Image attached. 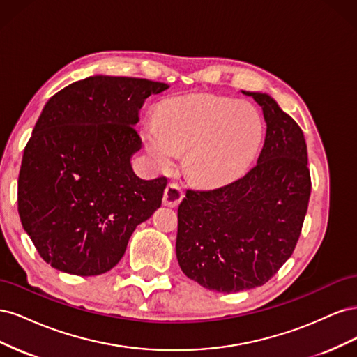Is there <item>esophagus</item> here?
I'll list each match as a JSON object with an SVG mask.
<instances>
[{
    "label": "esophagus",
    "mask_w": 357,
    "mask_h": 357,
    "mask_svg": "<svg viewBox=\"0 0 357 357\" xmlns=\"http://www.w3.org/2000/svg\"><path fill=\"white\" fill-rule=\"evenodd\" d=\"M183 190L177 186V185H168L164 190V198H162V202H164V205H167V207H177V205L181 202L183 199Z\"/></svg>",
    "instance_id": "34e87169"
}]
</instances>
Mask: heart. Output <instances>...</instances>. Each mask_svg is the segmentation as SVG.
Segmentation results:
<instances>
[{
    "label": "heart",
    "instance_id": "heart-1",
    "mask_svg": "<svg viewBox=\"0 0 357 357\" xmlns=\"http://www.w3.org/2000/svg\"><path fill=\"white\" fill-rule=\"evenodd\" d=\"M142 135L158 168H172L177 153H185L183 167L193 185L220 188L252 164L264 138V121L250 102L189 93L162 105L158 123H144Z\"/></svg>",
    "mask_w": 357,
    "mask_h": 357
}]
</instances>
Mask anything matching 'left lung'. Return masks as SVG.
Instances as JSON below:
<instances>
[{
    "label": "left lung",
    "mask_w": 357,
    "mask_h": 357,
    "mask_svg": "<svg viewBox=\"0 0 357 357\" xmlns=\"http://www.w3.org/2000/svg\"><path fill=\"white\" fill-rule=\"evenodd\" d=\"M257 164L214 190H188L178 205L177 261L202 287L232 294L265 284L291 256L311 193L304 132L268 93Z\"/></svg>",
    "instance_id": "8db88e82"
}]
</instances>
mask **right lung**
Returning a JSON list of instances; mask_svg holds the SVG:
<instances>
[{
	"label": "right lung",
	"instance_id": "obj_1",
	"mask_svg": "<svg viewBox=\"0 0 357 357\" xmlns=\"http://www.w3.org/2000/svg\"><path fill=\"white\" fill-rule=\"evenodd\" d=\"M169 86L92 75L46 102L24 150L17 210L43 261L73 275L110 271L139 223L160 207L167 178H139L131 158L150 95Z\"/></svg>",
	"mask_w": 357,
	"mask_h": 357
}]
</instances>
